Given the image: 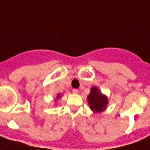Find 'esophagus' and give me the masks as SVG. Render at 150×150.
Returning a JSON list of instances; mask_svg holds the SVG:
<instances>
[{
    "mask_svg": "<svg viewBox=\"0 0 150 150\" xmlns=\"http://www.w3.org/2000/svg\"><path fill=\"white\" fill-rule=\"evenodd\" d=\"M72 93L74 94H77L78 93H79V90H78L77 89H72Z\"/></svg>",
    "mask_w": 150,
    "mask_h": 150,
    "instance_id": "34e87169",
    "label": "esophagus"
}]
</instances>
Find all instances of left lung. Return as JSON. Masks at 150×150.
<instances>
[{"label": "left lung", "instance_id": "8db88e82", "mask_svg": "<svg viewBox=\"0 0 150 150\" xmlns=\"http://www.w3.org/2000/svg\"><path fill=\"white\" fill-rule=\"evenodd\" d=\"M87 99L90 109L96 113L105 110L108 104V99L107 96L101 93V92L95 86L92 87L90 93Z\"/></svg>", "mask_w": 150, "mask_h": 150}]
</instances>
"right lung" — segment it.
<instances>
[{
  "label": "right lung",
  "mask_w": 150,
  "mask_h": 150,
  "mask_svg": "<svg viewBox=\"0 0 150 150\" xmlns=\"http://www.w3.org/2000/svg\"><path fill=\"white\" fill-rule=\"evenodd\" d=\"M61 94H57V99L61 98Z\"/></svg>",
  "instance_id": "right-lung-1"
}]
</instances>
